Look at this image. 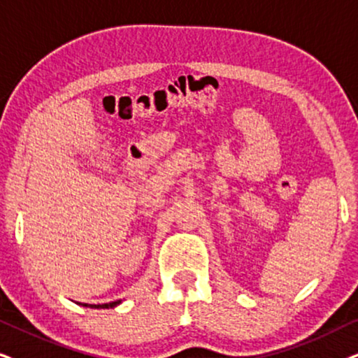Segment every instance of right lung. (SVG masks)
<instances>
[{"label": "right lung", "instance_id": "add662e5", "mask_svg": "<svg viewBox=\"0 0 358 358\" xmlns=\"http://www.w3.org/2000/svg\"><path fill=\"white\" fill-rule=\"evenodd\" d=\"M117 304H120V301L115 302H108V304H84L85 307H92V309H108V307H115Z\"/></svg>", "mask_w": 358, "mask_h": 358}]
</instances>
